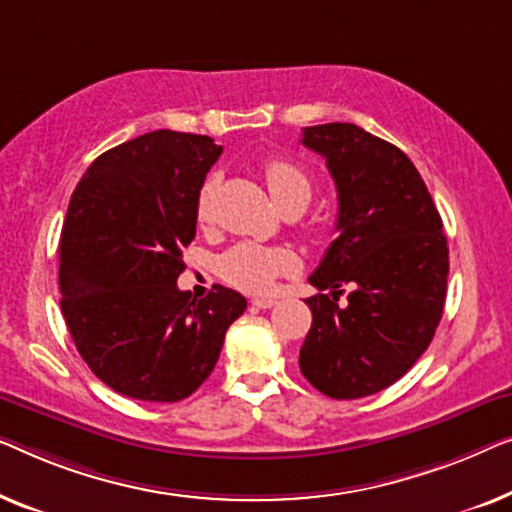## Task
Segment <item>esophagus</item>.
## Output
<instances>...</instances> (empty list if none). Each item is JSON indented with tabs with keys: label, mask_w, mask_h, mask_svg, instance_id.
<instances>
[{
	"label": "esophagus",
	"mask_w": 512,
	"mask_h": 512,
	"mask_svg": "<svg viewBox=\"0 0 512 512\" xmlns=\"http://www.w3.org/2000/svg\"><path fill=\"white\" fill-rule=\"evenodd\" d=\"M250 304H253L255 308H271V306H276V299H271V297H253V299H250Z\"/></svg>",
	"instance_id": "esophagus-1"
}]
</instances>
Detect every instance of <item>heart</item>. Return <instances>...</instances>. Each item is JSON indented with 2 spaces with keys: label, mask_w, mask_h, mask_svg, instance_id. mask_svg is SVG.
<instances>
[{
  "label": "heart",
  "mask_w": 512,
  "mask_h": 512,
  "mask_svg": "<svg viewBox=\"0 0 512 512\" xmlns=\"http://www.w3.org/2000/svg\"><path fill=\"white\" fill-rule=\"evenodd\" d=\"M266 185L283 208L306 206L313 197V178L301 164L292 160H271L264 169ZM215 183L206 181L197 197V220L208 225L213 220ZM299 257L283 246H262V243H236L220 257L218 271L229 285L246 292H269L280 276L297 271Z\"/></svg>",
  "instance_id": "1"
}]
</instances>
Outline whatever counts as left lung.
<instances>
[{
    "instance_id": "8db88e82",
    "label": "left lung",
    "mask_w": 512,
    "mask_h": 512,
    "mask_svg": "<svg viewBox=\"0 0 512 512\" xmlns=\"http://www.w3.org/2000/svg\"><path fill=\"white\" fill-rule=\"evenodd\" d=\"M338 192V236L308 283L313 325L304 378L331 399H362L406 373L429 348L448 290V239L408 155L350 122L304 129ZM349 299L340 304L342 287Z\"/></svg>"
}]
</instances>
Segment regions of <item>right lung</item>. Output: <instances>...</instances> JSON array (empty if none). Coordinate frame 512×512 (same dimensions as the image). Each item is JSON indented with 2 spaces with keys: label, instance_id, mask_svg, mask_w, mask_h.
Here are the masks:
<instances>
[{
  "label": "right lung",
  "instance_id": "add662e5",
  "mask_svg": "<svg viewBox=\"0 0 512 512\" xmlns=\"http://www.w3.org/2000/svg\"><path fill=\"white\" fill-rule=\"evenodd\" d=\"M222 153L211 136L157 132L99 155L71 194L60 236V306L92 373L129 399L174 403L218 362L248 301L178 290L197 197Z\"/></svg>",
  "mask_w": 512,
  "mask_h": 512
}]
</instances>
